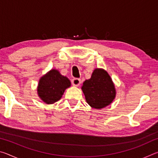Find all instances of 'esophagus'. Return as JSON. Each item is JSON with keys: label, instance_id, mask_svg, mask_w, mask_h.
<instances>
[{"label": "esophagus", "instance_id": "34e87169", "mask_svg": "<svg viewBox=\"0 0 158 158\" xmlns=\"http://www.w3.org/2000/svg\"><path fill=\"white\" fill-rule=\"evenodd\" d=\"M72 84L74 86H78L81 84V79L78 78H74L72 80Z\"/></svg>", "mask_w": 158, "mask_h": 158}]
</instances>
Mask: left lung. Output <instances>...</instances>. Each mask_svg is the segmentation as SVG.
Masks as SVG:
<instances>
[{"mask_svg": "<svg viewBox=\"0 0 158 158\" xmlns=\"http://www.w3.org/2000/svg\"><path fill=\"white\" fill-rule=\"evenodd\" d=\"M81 89L87 103L95 109H102L110 105L116 96L111 77L102 69H95L91 78L85 80Z\"/></svg>", "mask_w": 158, "mask_h": 158, "instance_id": "1", "label": "left lung"}]
</instances>
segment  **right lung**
<instances>
[{"mask_svg": "<svg viewBox=\"0 0 158 158\" xmlns=\"http://www.w3.org/2000/svg\"><path fill=\"white\" fill-rule=\"evenodd\" d=\"M70 81L56 69H52L40 80L37 92L47 104H53L59 100L65 90L70 86Z\"/></svg>", "mask_w": 158, "mask_h": 158, "instance_id": "add662e5", "label": "right lung"}]
</instances>
